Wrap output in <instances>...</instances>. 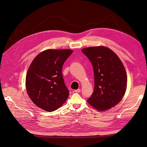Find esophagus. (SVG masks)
Wrapping results in <instances>:
<instances>
[{"instance_id":"1","label":"esophagus","mask_w":147,"mask_h":147,"mask_svg":"<svg viewBox=\"0 0 147 147\" xmlns=\"http://www.w3.org/2000/svg\"><path fill=\"white\" fill-rule=\"evenodd\" d=\"M80 92H81V89H80V88L74 90V92H75V93H80Z\"/></svg>"}]
</instances>
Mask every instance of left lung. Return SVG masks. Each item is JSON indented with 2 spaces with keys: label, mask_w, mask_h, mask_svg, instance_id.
Segmentation results:
<instances>
[{
  "label": "left lung",
  "mask_w": 147,
  "mask_h": 147,
  "mask_svg": "<svg viewBox=\"0 0 147 147\" xmlns=\"http://www.w3.org/2000/svg\"><path fill=\"white\" fill-rule=\"evenodd\" d=\"M81 51L92 63L94 71V92L87 102L100 111L114 107L127 88V74L121 61L105 47H88Z\"/></svg>",
  "instance_id": "1"
}]
</instances>
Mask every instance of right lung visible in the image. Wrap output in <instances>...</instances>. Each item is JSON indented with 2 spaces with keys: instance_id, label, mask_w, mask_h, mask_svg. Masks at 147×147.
Segmentation results:
<instances>
[{
  "instance_id": "1",
  "label": "right lung",
  "mask_w": 147,
  "mask_h": 147,
  "mask_svg": "<svg viewBox=\"0 0 147 147\" xmlns=\"http://www.w3.org/2000/svg\"><path fill=\"white\" fill-rule=\"evenodd\" d=\"M73 53L71 50H47L33 59L26 75V86L30 99L48 112L60 108L67 100L69 90L62 75V67Z\"/></svg>"
}]
</instances>
